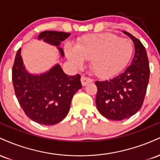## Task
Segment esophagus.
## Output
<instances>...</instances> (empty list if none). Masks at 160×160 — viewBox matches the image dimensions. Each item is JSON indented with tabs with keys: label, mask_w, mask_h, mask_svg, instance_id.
Segmentation results:
<instances>
[{
	"label": "esophagus",
	"mask_w": 160,
	"mask_h": 160,
	"mask_svg": "<svg viewBox=\"0 0 160 160\" xmlns=\"http://www.w3.org/2000/svg\"><path fill=\"white\" fill-rule=\"evenodd\" d=\"M80 81H81V83L82 86H86L87 85L88 83H89V82H92V80L90 78H86L85 76H82L81 78H80Z\"/></svg>",
	"instance_id": "34e87169"
}]
</instances>
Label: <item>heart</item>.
<instances>
[{
	"instance_id": "b5f03b06",
	"label": "heart",
	"mask_w": 160,
	"mask_h": 160,
	"mask_svg": "<svg viewBox=\"0 0 160 160\" xmlns=\"http://www.w3.org/2000/svg\"><path fill=\"white\" fill-rule=\"evenodd\" d=\"M130 40L113 33L89 34L81 38L76 47L68 45L65 53L73 63L81 65L90 60V68L99 78H112L122 71L132 56Z\"/></svg>"
}]
</instances>
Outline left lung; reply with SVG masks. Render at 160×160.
<instances>
[{"label":"left lung","mask_w":160,"mask_h":160,"mask_svg":"<svg viewBox=\"0 0 160 160\" xmlns=\"http://www.w3.org/2000/svg\"><path fill=\"white\" fill-rule=\"evenodd\" d=\"M135 45V56L131 65L116 78L96 81L98 88L95 103L102 116L112 120H122L141 109L150 78V67L146 49L141 42L130 33Z\"/></svg>","instance_id":"obj_1"}]
</instances>
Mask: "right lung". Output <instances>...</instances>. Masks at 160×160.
<instances>
[{"mask_svg": "<svg viewBox=\"0 0 160 160\" xmlns=\"http://www.w3.org/2000/svg\"><path fill=\"white\" fill-rule=\"evenodd\" d=\"M70 33L55 31L41 32L38 40L55 46L64 58L61 42ZM21 48L16 55L12 70V80L19 103L31 120L49 126L61 122L68 113L71 102L76 92L81 89L80 76L65 74L59 64L40 74L29 73L24 65Z\"/></svg>", "mask_w": 160, "mask_h": 160, "instance_id": "add662e5", "label": "right lung"}]
</instances>
